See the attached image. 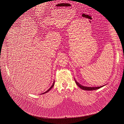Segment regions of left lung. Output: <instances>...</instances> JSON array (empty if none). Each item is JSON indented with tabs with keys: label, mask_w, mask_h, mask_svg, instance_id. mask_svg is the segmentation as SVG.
Instances as JSON below:
<instances>
[{
	"label": "left lung",
	"mask_w": 124,
	"mask_h": 124,
	"mask_svg": "<svg viewBox=\"0 0 124 124\" xmlns=\"http://www.w3.org/2000/svg\"><path fill=\"white\" fill-rule=\"evenodd\" d=\"M75 80V83L76 84L78 85V86H79L81 89L82 90H87V91H92V90H97V89H99L102 87H103L104 85L103 86H100V87H86V86H83L81 85L80 84H79L78 82H77L76 80L74 79Z\"/></svg>",
	"instance_id": "1"
}]
</instances>
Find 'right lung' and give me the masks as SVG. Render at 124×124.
I'll return each instance as SVG.
<instances>
[{
  "mask_svg": "<svg viewBox=\"0 0 124 124\" xmlns=\"http://www.w3.org/2000/svg\"><path fill=\"white\" fill-rule=\"evenodd\" d=\"M54 82H53V85H52V86H51V87H50V88H49V89H48V90L47 91H46L45 92L43 93H42V94H44V93H47V92H48L49 91H50V90H51V89H52V88L53 87V86H54Z\"/></svg>",
  "mask_w": 124,
  "mask_h": 124,
  "instance_id": "1",
  "label": "right lung"
}]
</instances>
